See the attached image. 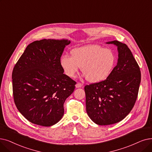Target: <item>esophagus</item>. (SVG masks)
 Masks as SVG:
<instances>
[{"mask_svg":"<svg viewBox=\"0 0 152 152\" xmlns=\"http://www.w3.org/2000/svg\"><path fill=\"white\" fill-rule=\"evenodd\" d=\"M83 84L81 83H77L76 84V88H81L82 87Z\"/></svg>","mask_w":152,"mask_h":152,"instance_id":"34e87169","label":"esophagus"}]
</instances>
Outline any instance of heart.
Masks as SVG:
<instances>
[{"mask_svg":"<svg viewBox=\"0 0 152 152\" xmlns=\"http://www.w3.org/2000/svg\"><path fill=\"white\" fill-rule=\"evenodd\" d=\"M116 62L114 53L100 45H89L71 51V56L64 55L60 65L65 75L74 77L80 69L91 83L104 81L110 76Z\"/></svg>","mask_w":152,"mask_h":152,"instance_id":"obj_1","label":"heart"}]
</instances>
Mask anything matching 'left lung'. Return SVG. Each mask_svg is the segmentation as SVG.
I'll return each instance as SVG.
<instances>
[{
    "label": "left lung",
    "instance_id": "left-lung-1",
    "mask_svg": "<svg viewBox=\"0 0 152 152\" xmlns=\"http://www.w3.org/2000/svg\"><path fill=\"white\" fill-rule=\"evenodd\" d=\"M106 43L117 48V65L106 80L84 87L87 114L100 125L117 123L130 113L141 81L140 68L127 46L117 40Z\"/></svg>",
    "mask_w": 152,
    "mask_h": 152
}]
</instances>
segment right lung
Wrapping results in <instances>:
<instances>
[{
    "instance_id": "obj_1",
    "label": "right lung",
    "mask_w": 152,
    "mask_h": 152,
    "mask_svg": "<svg viewBox=\"0 0 152 152\" xmlns=\"http://www.w3.org/2000/svg\"><path fill=\"white\" fill-rule=\"evenodd\" d=\"M67 39H43L27 46L12 72V88L17 109L30 122L53 125L64 115L63 104L76 82L63 74L60 58Z\"/></svg>"
}]
</instances>
